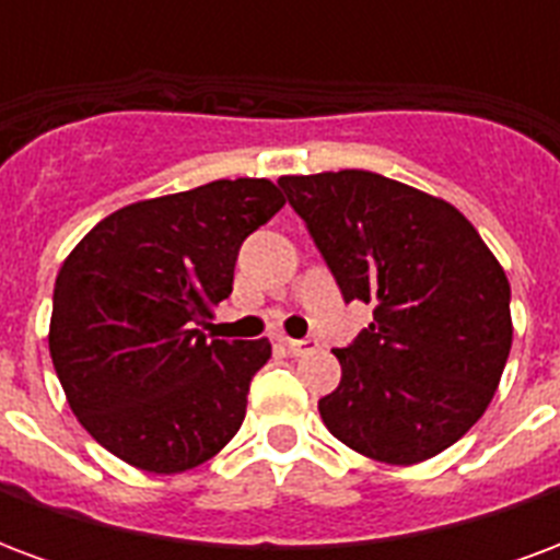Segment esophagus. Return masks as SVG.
<instances>
[{
    "label": "esophagus",
    "instance_id": "1",
    "mask_svg": "<svg viewBox=\"0 0 560 560\" xmlns=\"http://www.w3.org/2000/svg\"><path fill=\"white\" fill-rule=\"evenodd\" d=\"M284 345H288V351H291L293 357H308V353L317 351L315 339H288Z\"/></svg>",
    "mask_w": 560,
    "mask_h": 560
}]
</instances>
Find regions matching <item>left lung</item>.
Listing matches in <instances>:
<instances>
[{
  "instance_id": "1",
  "label": "left lung",
  "mask_w": 560,
  "mask_h": 560,
  "mask_svg": "<svg viewBox=\"0 0 560 560\" xmlns=\"http://www.w3.org/2000/svg\"><path fill=\"white\" fill-rule=\"evenodd\" d=\"M345 303L372 324L336 348L339 387L317 401L324 425L387 465L444 453L480 420L504 372L510 281L489 245L441 197L372 171L281 176Z\"/></svg>"
}]
</instances>
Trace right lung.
<instances>
[{
    "label": "right lung",
    "mask_w": 560,
    "mask_h": 560,
    "mask_svg": "<svg viewBox=\"0 0 560 560\" xmlns=\"http://www.w3.org/2000/svg\"><path fill=\"white\" fill-rule=\"evenodd\" d=\"M281 207L269 179H215L116 209L66 257L50 357L80 425L116 458L179 474L240 432L272 348L197 327L231 296L245 236Z\"/></svg>",
    "instance_id": "obj_1"
}]
</instances>
